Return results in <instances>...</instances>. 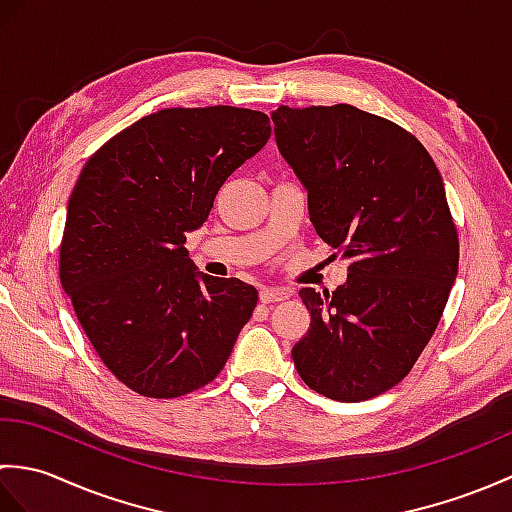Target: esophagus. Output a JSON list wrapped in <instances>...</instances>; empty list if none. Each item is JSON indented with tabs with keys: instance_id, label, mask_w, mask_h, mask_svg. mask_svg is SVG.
I'll return each instance as SVG.
<instances>
[{
	"instance_id": "1",
	"label": "esophagus",
	"mask_w": 512,
	"mask_h": 512,
	"mask_svg": "<svg viewBox=\"0 0 512 512\" xmlns=\"http://www.w3.org/2000/svg\"><path fill=\"white\" fill-rule=\"evenodd\" d=\"M290 297V292L284 288H262L259 290V301L262 303H277Z\"/></svg>"
}]
</instances>
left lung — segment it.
I'll return each instance as SVG.
<instances>
[{"label":"left lung","mask_w":512,"mask_h":512,"mask_svg":"<svg viewBox=\"0 0 512 512\" xmlns=\"http://www.w3.org/2000/svg\"><path fill=\"white\" fill-rule=\"evenodd\" d=\"M270 118L314 231L347 259L334 292L299 290L310 330L292 361L323 396L374 398L418 361L458 275L442 176L416 136L354 105H281Z\"/></svg>","instance_id":"1"}]
</instances>
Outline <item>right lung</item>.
I'll return each mask as SVG.
<instances>
[{
    "label": "right lung",
    "instance_id": "1",
    "mask_svg": "<svg viewBox=\"0 0 512 512\" xmlns=\"http://www.w3.org/2000/svg\"><path fill=\"white\" fill-rule=\"evenodd\" d=\"M268 138L262 112L171 107L85 162L65 217L61 286L96 354L136 394L178 398L209 385L253 317L257 290L198 273L184 242Z\"/></svg>",
    "mask_w": 512,
    "mask_h": 512
}]
</instances>
